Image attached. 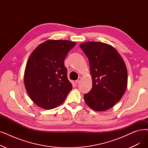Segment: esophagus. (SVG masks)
Listing matches in <instances>:
<instances>
[{"mask_svg": "<svg viewBox=\"0 0 148 148\" xmlns=\"http://www.w3.org/2000/svg\"><path fill=\"white\" fill-rule=\"evenodd\" d=\"M81 79H82V78H81V77H79V78L78 79V80H75V83H76V84H78V83L80 82V81L81 80Z\"/></svg>", "mask_w": 148, "mask_h": 148, "instance_id": "esophagus-1", "label": "esophagus"}]
</instances>
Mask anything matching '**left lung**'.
I'll use <instances>...</instances> for the list:
<instances>
[{"instance_id":"obj_1","label":"left lung","mask_w":148,"mask_h":148,"mask_svg":"<svg viewBox=\"0 0 148 148\" xmlns=\"http://www.w3.org/2000/svg\"><path fill=\"white\" fill-rule=\"evenodd\" d=\"M89 62L92 88L84 95L86 104L96 111L114 106L126 91L127 72L123 59L115 48L99 42L80 45Z\"/></svg>"}]
</instances>
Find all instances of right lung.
I'll return each instance as SVG.
<instances>
[{
  "mask_svg": "<svg viewBox=\"0 0 148 148\" xmlns=\"http://www.w3.org/2000/svg\"><path fill=\"white\" fill-rule=\"evenodd\" d=\"M76 43L48 40L31 54L24 73L28 94L35 104L45 110L60 105L73 88L67 77L64 60Z\"/></svg>",
  "mask_w": 148,
  "mask_h": 148,
  "instance_id": "right-lung-1",
  "label": "right lung"
}]
</instances>
